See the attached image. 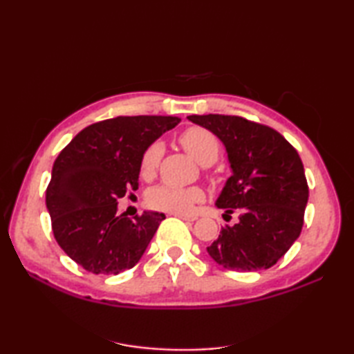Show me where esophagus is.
I'll return each instance as SVG.
<instances>
[{"instance_id":"obj_1","label":"esophagus","mask_w":354,"mask_h":354,"mask_svg":"<svg viewBox=\"0 0 354 354\" xmlns=\"http://www.w3.org/2000/svg\"><path fill=\"white\" fill-rule=\"evenodd\" d=\"M175 217H179V219H184V221H196L198 216L196 214H189V213H171Z\"/></svg>"}]
</instances>
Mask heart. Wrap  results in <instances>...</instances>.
I'll return each instance as SVG.
<instances>
[{"label":"heart","instance_id":"heart-1","mask_svg":"<svg viewBox=\"0 0 354 354\" xmlns=\"http://www.w3.org/2000/svg\"><path fill=\"white\" fill-rule=\"evenodd\" d=\"M179 142L185 152L194 158L199 164H213L221 153V142L216 135L205 127L193 126L179 135ZM162 156V145L153 142L150 145L140 160V173L142 178L150 179L156 171L158 164ZM204 198V192L199 187H173L156 185L147 193V204L161 212L169 213H187L192 207Z\"/></svg>","mask_w":354,"mask_h":354}]
</instances>
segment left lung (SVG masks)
<instances>
[{"label": "left lung", "instance_id": "obj_1", "mask_svg": "<svg viewBox=\"0 0 354 354\" xmlns=\"http://www.w3.org/2000/svg\"><path fill=\"white\" fill-rule=\"evenodd\" d=\"M227 150L231 176L216 199L225 214L237 213L207 248L217 265L239 272L268 269L289 251L303 228L309 199L298 152L281 133L236 115H190ZM223 214V216H225Z\"/></svg>", "mask_w": 354, "mask_h": 354}]
</instances>
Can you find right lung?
Masks as SVG:
<instances>
[{"label": "right lung", "instance_id": "1", "mask_svg": "<svg viewBox=\"0 0 354 354\" xmlns=\"http://www.w3.org/2000/svg\"><path fill=\"white\" fill-rule=\"evenodd\" d=\"M178 117H115L85 127L53 164L45 204L59 246L93 274L117 275L133 268L165 216L118 214V199L138 189L145 150Z\"/></svg>", "mask_w": 354, "mask_h": 354}]
</instances>
